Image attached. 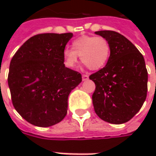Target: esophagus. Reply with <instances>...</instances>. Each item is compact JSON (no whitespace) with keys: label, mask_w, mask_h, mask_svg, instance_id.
Listing matches in <instances>:
<instances>
[{"label":"esophagus","mask_w":156,"mask_h":156,"mask_svg":"<svg viewBox=\"0 0 156 156\" xmlns=\"http://www.w3.org/2000/svg\"><path fill=\"white\" fill-rule=\"evenodd\" d=\"M82 78H83V81H86V80H88V75L83 74Z\"/></svg>","instance_id":"obj_1"}]
</instances>
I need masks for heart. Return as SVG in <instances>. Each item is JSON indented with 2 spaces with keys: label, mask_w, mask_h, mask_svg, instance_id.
I'll use <instances>...</instances> for the list:
<instances>
[{
  "label": "heart",
  "mask_w": 156,
  "mask_h": 156,
  "mask_svg": "<svg viewBox=\"0 0 156 156\" xmlns=\"http://www.w3.org/2000/svg\"><path fill=\"white\" fill-rule=\"evenodd\" d=\"M111 54V45L105 37L82 36L72 42V49L62 51L65 65L74 68L79 56L80 60L90 70H98L108 62Z\"/></svg>",
  "instance_id": "heart-1"
}]
</instances>
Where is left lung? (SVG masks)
<instances>
[{
  "instance_id": "left-lung-1",
  "label": "left lung",
  "mask_w": 156,
  "mask_h": 156,
  "mask_svg": "<svg viewBox=\"0 0 156 156\" xmlns=\"http://www.w3.org/2000/svg\"><path fill=\"white\" fill-rule=\"evenodd\" d=\"M111 45L105 68L89 76L94 82L92 99L96 115L110 124L130 120L147 96L148 72L143 55L130 41L114 31H98Z\"/></svg>"
}]
</instances>
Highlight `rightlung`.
<instances>
[{"label": "right lung", "mask_w": 156, "mask_h": 156, "mask_svg": "<svg viewBox=\"0 0 156 156\" xmlns=\"http://www.w3.org/2000/svg\"><path fill=\"white\" fill-rule=\"evenodd\" d=\"M72 37L71 32L37 34L12 58L7 78L12 105L30 124L49 127L67 115L68 95L82 82L81 73L63 63Z\"/></svg>", "instance_id": "add662e5"}]
</instances>
